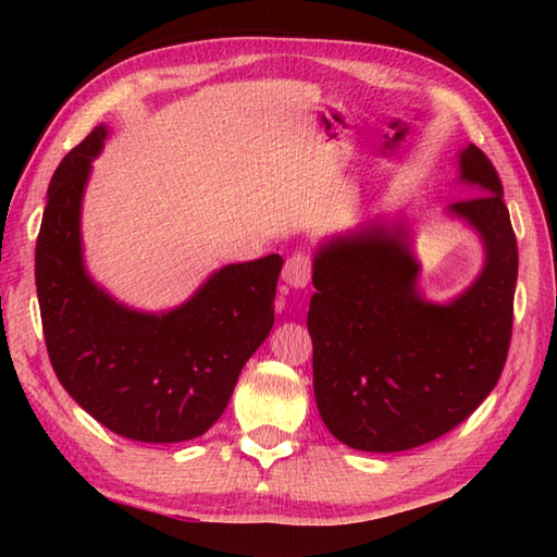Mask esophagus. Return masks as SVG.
I'll list each match as a JSON object with an SVG mask.
<instances>
[{
  "mask_svg": "<svg viewBox=\"0 0 557 557\" xmlns=\"http://www.w3.org/2000/svg\"><path fill=\"white\" fill-rule=\"evenodd\" d=\"M311 275H313V260L309 253H304V251L287 258L285 270H282V280H285L287 285L294 289L309 287Z\"/></svg>",
  "mask_w": 557,
  "mask_h": 557,
  "instance_id": "obj_1",
  "label": "esophagus"
}]
</instances>
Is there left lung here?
<instances>
[{
  "label": "left lung",
  "instance_id": "1",
  "mask_svg": "<svg viewBox=\"0 0 557 557\" xmlns=\"http://www.w3.org/2000/svg\"><path fill=\"white\" fill-rule=\"evenodd\" d=\"M459 180L476 196L449 206L486 246V265L447 304L421 299L409 232L371 224L335 236L313 258L309 306L313 393L339 443L401 453L469 419L498 383L512 337L517 239L503 184L474 144Z\"/></svg>",
  "mask_w": 557,
  "mask_h": 557
}]
</instances>
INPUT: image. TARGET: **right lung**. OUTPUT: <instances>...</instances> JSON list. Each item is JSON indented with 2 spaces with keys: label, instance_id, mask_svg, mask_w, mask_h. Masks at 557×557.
I'll list each match as a JSON object with an SVG mask.
<instances>
[{
  "label": "right lung",
  "instance_id": "add662e5",
  "mask_svg": "<svg viewBox=\"0 0 557 557\" xmlns=\"http://www.w3.org/2000/svg\"><path fill=\"white\" fill-rule=\"evenodd\" d=\"M108 126L59 162L35 246L47 354L66 393L104 429L140 443L203 435L275 323L282 258L212 272L168 313H140L90 280L81 251V200Z\"/></svg>",
  "mask_w": 557,
  "mask_h": 557
}]
</instances>
